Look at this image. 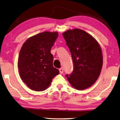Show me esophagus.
<instances>
[{
  "label": "esophagus",
  "mask_w": 120,
  "mask_h": 120,
  "mask_svg": "<svg viewBox=\"0 0 120 120\" xmlns=\"http://www.w3.org/2000/svg\"><path fill=\"white\" fill-rule=\"evenodd\" d=\"M59 72H60V73L61 74L63 73V72H64L63 68H60V69H59Z\"/></svg>",
  "instance_id": "34e87169"
}]
</instances>
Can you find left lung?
<instances>
[{"label":"left lung","mask_w":120,"mask_h":120,"mask_svg":"<svg viewBox=\"0 0 120 120\" xmlns=\"http://www.w3.org/2000/svg\"><path fill=\"white\" fill-rule=\"evenodd\" d=\"M71 53L73 72L66 75L74 88L86 89L93 85L100 75L103 66L102 49L97 40L83 30L76 28L62 33Z\"/></svg>","instance_id":"left-lung-1"}]
</instances>
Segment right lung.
<instances>
[{"mask_svg":"<svg viewBox=\"0 0 120 120\" xmlns=\"http://www.w3.org/2000/svg\"><path fill=\"white\" fill-rule=\"evenodd\" d=\"M58 36L57 31H44L28 38L21 47L18 59L20 77L29 88L42 91L59 73L53 67L50 49Z\"/></svg>","mask_w":120,"mask_h":120,"instance_id":"right-lung-1","label":"right lung"}]
</instances>
